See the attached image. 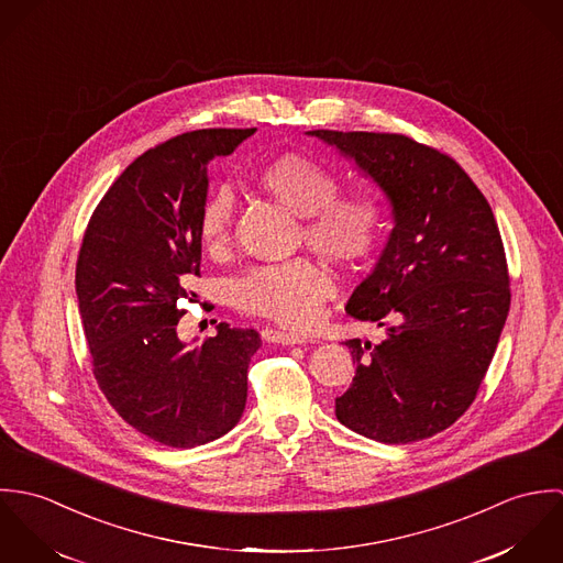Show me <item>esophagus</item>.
Wrapping results in <instances>:
<instances>
[{"mask_svg":"<svg viewBox=\"0 0 563 563\" xmlns=\"http://www.w3.org/2000/svg\"><path fill=\"white\" fill-rule=\"evenodd\" d=\"M262 340L266 342H275V344H286V346H292V344H303L306 338L303 335H297V333H288V331H279V329H262Z\"/></svg>","mask_w":563,"mask_h":563,"instance_id":"1","label":"esophagus"}]
</instances>
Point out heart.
<instances>
[{
	"label": "heart",
	"instance_id": "obj_1",
	"mask_svg": "<svg viewBox=\"0 0 563 563\" xmlns=\"http://www.w3.org/2000/svg\"><path fill=\"white\" fill-rule=\"evenodd\" d=\"M255 184L301 217L306 244L338 264H355L382 241L388 206L375 186L338 190V175L321 161L284 152L255 170ZM234 223V197L214 188L197 210L195 230L201 246L219 255L228 249ZM234 303L246 314L266 317L288 327H308L319 319L331 295V277L312 260L253 266L232 286Z\"/></svg>",
	"mask_w": 563,
	"mask_h": 563
}]
</instances>
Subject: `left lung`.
Masks as SVG:
<instances>
[{
	"label": "left lung",
	"mask_w": 563,
	"mask_h": 563,
	"mask_svg": "<svg viewBox=\"0 0 563 563\" xmlns=\"http://www.w3.org/2000/svg\"><path fill=\"white\" fill-rule=\"evenodd\" d=\"M388 197L395 228L346 314L386 327L346 340L355 377L335 399L351 431L407 444L451 427L475 401L509 312V273L482 190L451 156L402 134L314 130Z\"/></svg>",
	"instance_id": "obj_1"
}]
</instances>
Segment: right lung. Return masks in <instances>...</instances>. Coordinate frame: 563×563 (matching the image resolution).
<instances>
[{"instance_id": "1", "label": "right lung", "mask_w": 563, "mask_h": 563, "mask_svg": "<svg viewBox=\"0 0 563 563\" xmlns=\"http://www.w3.org/2000/svg\"><path fill=\"white\" fill-rule=\"evenodd\" d=\"M253 132L195 130L145 152L108 188L81 239L76 292L92 375L119 416L164 446L212 442L244 411L260 333L221 322L190 349L177 322L197 301L195 219L208 164Z\"/></svg>"}]
</instances>
